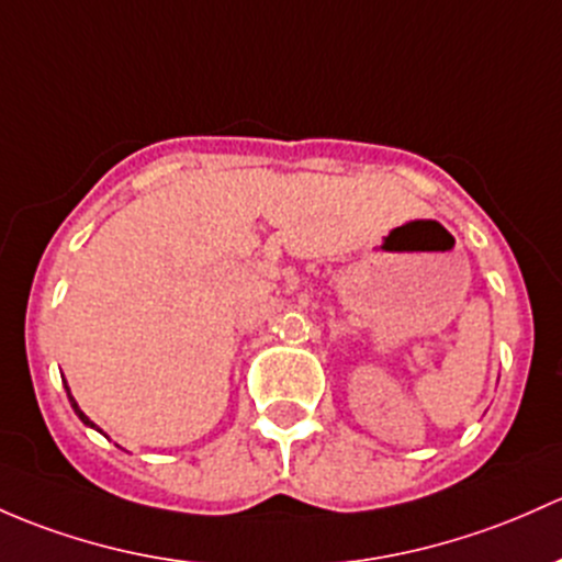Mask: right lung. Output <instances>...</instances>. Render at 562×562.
Masks as SVG:
<instances>
[{
    "instance_id": "1",
    "label": "right lung",
    "mask_w": 562,
    "mask_h": 562,
    "mask_svg": "<svg viewBox=\"0 0 562 562\" xmlns=\"http://www.w3.org/2000/svg\"><path fill=\"white\" fill-rule=\"evenodd\" d=\"M69 404H72V409H75V412H78V417H80V420H82V423H86V425H91V428H97V425H93L91 420H88V417H86V415H82V409H80V406H78V401H75V398H72V393H69Z\"/></svg>"
}]
</instances>
